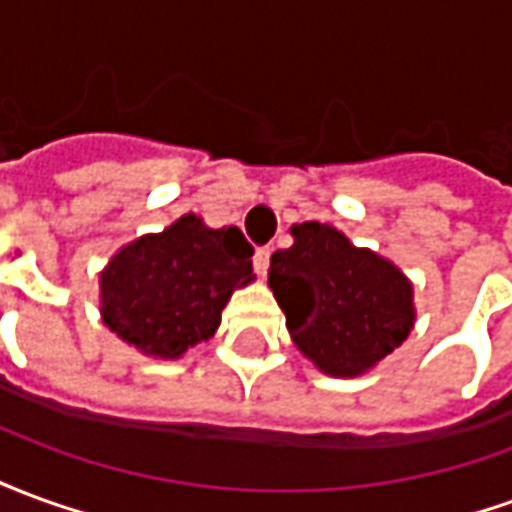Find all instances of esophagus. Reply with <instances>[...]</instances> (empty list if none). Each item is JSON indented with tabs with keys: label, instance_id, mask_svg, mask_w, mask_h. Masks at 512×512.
I'll return each instance as SVG.
<instances>
[{
	"label": "esophagus",
	"instance_id": "esophagus-1",
	"mask_svg": "<svg viewBox=\"0 0 512 512\" xmlns=\"http://www.w3.org/2000/svg\"><path fill=\"white\" fill-rule=\"evenodd\" d=\"M268 260H271V249L268 246H263V249H257L255 252V271L263 277L268 271Z\"/></svg>",
	"mask_w": 512,
	"mask_h": 512
}]
</instances>
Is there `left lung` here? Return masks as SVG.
<instances>
[{"mask_svg":"<svg viewBox=\"0 0 512 512\" xmlns=\"http://www.w3.org/2000/svg\"><path fill=\"white\" fill-rule=\"evenodd\" d=\"M290 235L268 268L290 340L323 376H365L414 329V282L332 224H293Z\"/></svg>","mask_w":512,"mask_h":512,"instance_id":"left-lung-1","label":"left lung"}]
</instances>
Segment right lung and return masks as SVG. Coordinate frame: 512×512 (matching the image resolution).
Wrapping results in <instances>:
<instances>
[{
	"mask_svg": "<svg viewBox=\"0 0 512 512\" xmlns=\"http://www.w3.org/2000/svg\"><path fill=\"white\" fill-rule=\"evenodd\" d=\"M252 252L233 224L213 230L183 213L112 255L98 274L101 321L142 356L180 359L211 340L230 296L255 282Z\"/></svg>",
	"mask_w": 512,
	"mask_h": 512,
	"instance_id": "1",
	"label": "right lung"
}]
</instances>
